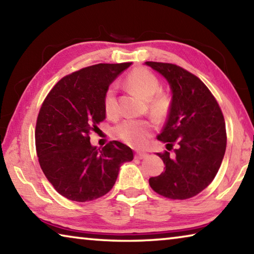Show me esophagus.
Wrapping results in <instances>:
<instances>
[{"label":"esophagus","mask_w":254,"mask_h":254,"mask_svg":"<svg viewBox=\"0 0 254 254\" xmlns=\"http://www.w3.org/2000/svg\"><path fill=\"white\" fill-rule=\"evenodd\" d=\"M149 156V154L147 153V152H136L135 153V158L136 159H144V158H147Z\"/></svg>","instance_id":"obj_1"}]
</instances>
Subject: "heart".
I'll return each mask as SVG.
<instances>
[{
	"label": "heart",
	"mask_w": 254,
	"mask_h": 254,
	"mask_svg": "<svg viewBox=\"0 0 254 254\" xmlns=\"http://www.w3.org/2000/svg\"><path fill=\"white\" fill-rule=\"evenodd\" d=\"M127 84L136 93L148 101L149 112L158 120L167 117L170 107L168 96L163 93H158L160 89V80L158 77L145 68H135L127 77ZM104 111L111 119L119 115V104L117 92L114 86H110L104 95ZM154 124L150 120H123L112 130L114 137L123 141L132 147H141L151 136Z\"/></svg>",
	"instance_id": "b5f03b06"
}]
</instances>
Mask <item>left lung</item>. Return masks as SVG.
I'll return each mask as SVG.
<instances>
[{
  "label": "left lung",
  "mask_w": 254,
  "mask_h": 254,
  "mask_svg": "<svg viewBox=\"0 0 254 254\" xmlns=\"http://www.w3.org/2000/svg\"><path fill=\"white\" fill-rule=\"evenodd\" d=\"M145 65L160 72L173 92L168 119L157 136L167 147V151L157 153L165 171L150 178L149 185L167 198H191L213 182L220 169L226 149L224 117L216 98L194 74L174 64Z\"/></svg>",
  "instance_id": "left-lung-1"
}]
</instances>
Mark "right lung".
Wrapping results in <instances>:
<instances>
[{
  "instance_id": "add662e5",
  "label": "right lung",
  "mask_w": 254,
  "mask_h": 254,
  "mask_svg": "<svg viewBox=\"0 0 254 254\" xmlns=\"http://www.w3.org/2000/svg\"><path fill=\"white\" fill-rule=\"evenodd\" d=\"M132 63L97 64L63 77L48 93L36 124L38 160L60 195L89 201L106 195L120 166L133 151L119 141L92 147V131L105 120L103 101L110 84Z\"/></svg>"
}]
</instances>
